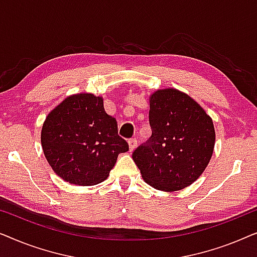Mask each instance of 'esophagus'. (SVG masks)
<instances>
[{
  "mask_svg": "<svg viewBox=\"0 0 257 257\" xmlns=\"http://www.w3.org/2000/svg\"><path fill=\"white\" fill-rule=\"evenodd\" d=\"M128 146H130V151H133L137 147V139L136 138H131L128 139Z\"/></svg>",
  "mask_w": 257,
  "mask_h": 257,
  "instance_id": "esophagus-1",
  "label": "esophagus"
}]
</instances>
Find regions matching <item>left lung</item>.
Returning a JSON list of instances; mask_svg holds the SVG:
<instances>
[{"mask_svg":"<svg viewBox=\"0 0 257 257\" xmlns=\"http://www.w3.org/2000/svg\"><path fill=\"white\" fill-rule=\"evenodd\" d=\"M152 136L132 154L146 184L158 191H180L206 170L215 145L213 120L206 111L177 89L150 96Z\"/></svg>","mask_w":257,"mask_h":257,"instance_id":"left-lung-1","label":"left lung"}]
</instances>
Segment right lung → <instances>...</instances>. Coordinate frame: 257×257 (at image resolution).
<instances>
[{
	"instance_id": "1",
	"label": "right lung",
	"mask_w": 257,
	"mask_h": 257,
	"mask_svg": "<svg viewBox=\"0 0 257 257\" xmlns=\"http://www.w3.org/2000/svg\"><path fill=\"white\" fill-rule=\"evenodd\" d=\"M41 143L55 173L79 186L104 181L118 154L128 151L115 118L105 112L103 97L87 92L66 97L47 115Z\"/></svg>"
}]
</instances>
